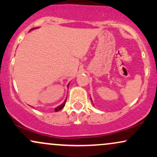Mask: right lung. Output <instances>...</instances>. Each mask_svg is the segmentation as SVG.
<instances>
[{
	"instance_id": "obj_1",
	"label": "right lung",
	"mask_w": 157,
	"mask_h": 157,
	"mask_svg": "<svg viewBox=\"0 0 157 157\" xmlns=\"http://www.w3.org/2000/svg\"><path fill=\"white\" fill-rule=\"evenodd\" d=\"M34 29H37V28H34ZM34 29H32L31 30ZM68 85H69V83H68ZM66 100H65V101H64L63 102L62 104H61V105H60L59 106H57V108H55V111H60V109H62L63 108L64 106H65V104H66Z\"/></svg>"
}]
</instances>
